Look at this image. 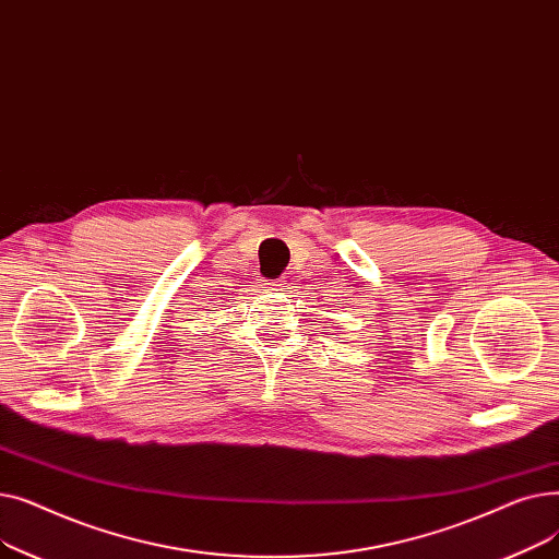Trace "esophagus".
I'll return each instance as SVG.
<instances>
[{"instance_id": "34e87169", "label": "esophagus", "mask_w": 559, "mask_h": 559, "mask_svg": "<svg viewBox=\"0 0 559 559\" xmlns=\"http://www.w3.org/2000/svg\"><path fill=\"white\" fill-rule=\"evenodd\" d=\"M267 285H272V289H281V287H285V283H283V281H272V283H267Z\"/></svg>"}]
</instances>
